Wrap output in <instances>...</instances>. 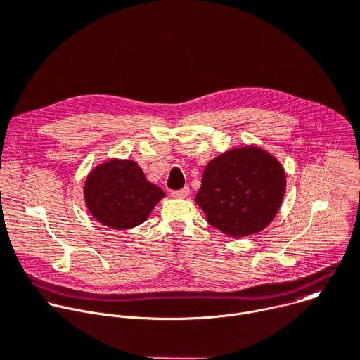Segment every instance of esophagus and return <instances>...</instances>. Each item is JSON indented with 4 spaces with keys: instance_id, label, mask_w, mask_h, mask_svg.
Returning a JSON list of instances; mask_svg holds the SVG:
<instances>
[{
    "instance_id": "1",
    "label": "esophagus",
    "mask_w": 360,
    "mask_h": 360,
    "mask_svg": "<svg viewBox=\"0 0 360 360\" xmlns=\"http://www.w3.org/2000/svg\"><path fill=\"white\" fill-rule=\"evenodd\" d=\"M188 195H189V188L188 186H185V188L179 189V191H174L172 192V197L174 198H186Z\"/></svg>"
}]
</instances>
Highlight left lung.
<instances>
[{
    "mask_svg": "<svg viewBox=\"0 0 360 360\" xmlns=\"http://www.w3.org/2000/svg\"><path fill=\"white\" fill-rule=\"evenodd\" d=\"M285 192V172L254 145L226 150L207 163L195 202L207 221L230 237L263 231L276 218Z\"/></svg>",
    "mask_w": 360,
    "mask_h": 360,
    "instance_id": "1",
    "label": "left lung"
}]
</instances>
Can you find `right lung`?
<instances>
[{"mask_svg": "<svg viewBox=\"0 0 360 360\" xmlns=\"http://www.w3.org/2000/svg\"><path fill=\"white\" fill-rule=\"evenodd\" d=\"M84 202L93 218L112 230H129L145 222L165 198L135 160L112 158L93 168L84 181Z\"/></svg>", "mask_w": 360, "mask_h": 360, "instance_id": "obj_1", "label": "right lung"}]
</instances>
